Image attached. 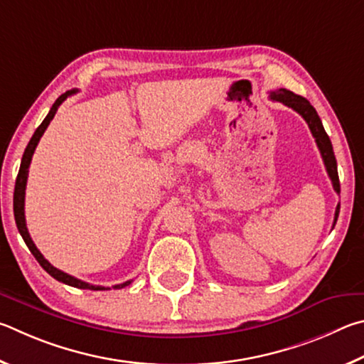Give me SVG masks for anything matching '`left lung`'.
<instances>
[{
  "label": "left lung",
  "instance_id": "obj_1",
  "mask_svg": "<svg viewBox=\"0 0 364 364\" xmlns=\"http://www.w3.org/2000/svg\"><path fill=\"white\" fill-rule=\"evenodd\" d=\"M270 99L275 102H282L283 105L292 108V110L297 112L305 121H307V124L311 131V136L315 137V142L318 145V149H320L321 158L324 161V166H326V171H328L331 182H333V187L337 193H341L339 174H337V161L334 156L333 144H331L329 136L326 134V131H324L321 119H320V117H318V113L314 108V105H311L307 99L302 97V95L291 92V91H288V89H278V91H272ZM339 209H341V205H337L333 227L336 225L337 218H339Z\"/></svg>",
  "mask_w": 364,
  "mask_h": 364
}]
</instances>
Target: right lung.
I'll return each mask as SVG.
<instances>
[{
    "mask_svg": "<svg viewBox=\"0 0 364 364\" xmlns=\"http://www.w3.org/2000/svg\"><path fill=\"white\" fill-rule=\"evenodd\" d=\"M76 92H78V89H72V91L63 92L60 97L54 102V105L50 107V110L46 114V118H44L43 123L36 127V131H35L33 136H31L27 149H25V151H23V156H22V161H21V169H18V174H17V178H16V188H14V219H16V224H17V228H18V233L22 235L25 245L28 246L30 252L33 254L35 259L38 260V264H40L43 269L49 273L50 277L55 278L57 282L65 283L68 286H73V288H78V289L105 291V289H110V288H105V286H94V284L86 283V282H81V279L68 275V273L62 272V270L55 269V267L50 265L48 260L44 259L43 254L38 251V247L35 246L33 240L30 238L27 224H25V209H23V206H25V187H27V177H28V168H30V163H31V156H33L36 145H38V142H40V139L44 134V131H46V127L49 126L50 121H53L57 108L60 107L63 100L70 97V95L76 94ZM131 283H132V279H129V282H124V283H119V284H114L113 289H121V288H124V286L131 284Z\"/></svg>",
    "mask_w": 364,
    "mask_h": 364,
    "instance_id": "add662e5",
    "label": "right lung"
}]
</instances>
